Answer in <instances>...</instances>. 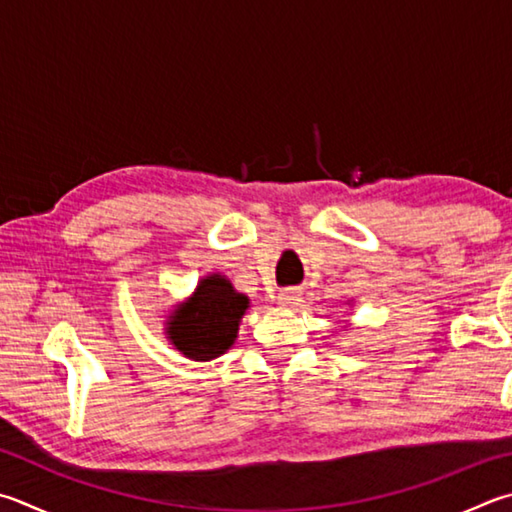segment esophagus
Instances as JSON below:
<instances>
[{
	"label": "esophagus",
	"instance_id": "esophagus-1",
	"mask_svg": "<svg viewBox=\"0 0 512 512\" xmlns=\"http://www.w3.org/2000/svg\"><path fill=\"white\" fill-rule=\"evenodd\" d=\"M277 300H280V304H284V306H295V304H300L302 295L297 288H284V291H280V295H277Z\"/></svg>",
	"mask_w": 512,
	"mask_h": 512
}]
</instances>
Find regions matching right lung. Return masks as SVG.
I'll list each match as a JSON object with an SVG mask.
<instances>
[{
    "label": "right lung",
    "instance_id": "add662e5",
    "mask_svg": "<svg viewBox=\"0 0 512 512\" xmlns=\"http://www.w3.org/2000/svg\"><path fill=\"white\" fill-rule=\"evenodd\" d=\"M248 306V295L235 291L226 275L210 273L201 277L188 300L174 304L163 333L188 360H215L235 345Z\"/></svg>",
    "mask_w": 512,
    "mask_h": 512
}]
</instances>
